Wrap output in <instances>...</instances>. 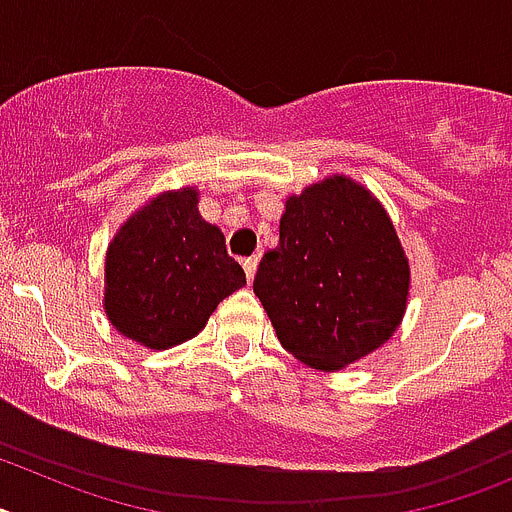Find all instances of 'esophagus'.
Here are the masks:
<instances>
[{"mask_svg":"<svg viewBox=\"0 0 512 512\" xmlns=\"http://www.w3.org/2000/svg\"><path fill=\"white\" fill-rule=\"evenodd\" d=\"M256 266H259V256H248V259H243V269H246L248 282H253V277H256Z\"/></svg>","mask_w":512,"mask_h":512,"instance_id":"esophagus-1","label":"esophagus"}]
</instances>
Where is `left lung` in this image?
Instances as JSON below:
<instances>
[{
  "label": "left lung",
  "mask_w": 512,
  "mask_h": 512,
  "mask_svg": "<svg viewBox=\"0 0 512 512\" xmlns=\"http://www.w3.org/2000/svg\"><path fill=\"white\" fill-rule=\"evenodd\" d=\"M408 287L390 217L346 176L289 197L279 246L264 253L253 279L282 346L323 372L382 346L405 315Z\"/></svg>",
  "instance_id": "left-lung-1"
}]
</instances>
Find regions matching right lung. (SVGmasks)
I'll use <instances>...</instances> for the list:
<instances>
[{"label":"right lung","instance_id":"right-lung-1","mask_svg":"<svg viewBox=\"0 0 512 512\" xmlns=\"http://www.w3.org/2000/svg\"><path fill=\"white\" fill-rule=\"evenodd\" d=\"M104 310L122 336L171 348L205 328L220 302L246 284L220 228L205 223L197 192L158 194L107 251Z\"/></svg>","mask_w":512,"mask_h":512}]
</instances>
